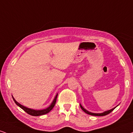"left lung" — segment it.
I'll return each mask as SVG.
<instances>
[{
  "label": "left lung",
  "mask_w": 133,
  "mask_h": 133,
  "mask_svg": "<svg viewBox=\"0 0 133 133\" xmlns=\"http://www.w3.org/2000/svg\"><path fill=\"white\" fill-rule=\"evenodd\" d=\"M80 106H81V108H82V110H83V111H84L85 113H87V114H89V115H92V116H105V115H107L109 114V113H111V111H112L113 110H114L115 108H116V107H115V108H113V109H111V110H108V111H105V112H103V113H91V112H89V111H88L87 110H86L85 109V108H83L82 106V105H81V104H80Z\"/></svg>",
  "instance_id": "left-lung-1"
}]
</instances>
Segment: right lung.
<instances>
[{"label": "right lung", "instance_id": "right-lung-1", "mask_svg": "<svg viewBox=\"0 0 133 133\" xmlns=\"http://www.w3.org/2000/svg\"><path fill=\"white\" fill-rule=\"evenodd\" d=\"M57 94L56 95L55 98H54V100L52 101V103L51 104L50 106H49V107H48V108H46V109L41 110H35L30 109V108H26V107H24V106H23V105H21V104L18 103V102L16 101L13 97H12V98H13V99H14L15 103L17 104L18 107H20L22 110H23L25 112L28 113V114L31 115V116H41V115H45V114H47V113H48L49 111H50L53 108L54 105H55L56 102V100H57Z\"/></svg>", "mask_w": 133, "mask_h": 133}]
</instances>
